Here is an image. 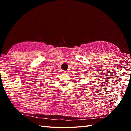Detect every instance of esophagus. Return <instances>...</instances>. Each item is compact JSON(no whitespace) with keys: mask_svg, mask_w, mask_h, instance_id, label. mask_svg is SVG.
<instances>
[{"mask_svg":"<svg viewBox=\"0 0 131 131\" xmlns=\"http://www.w3.org/2000/svg\"><path fill=\"white\" fill-rule=\"evenodd\" d=\"M67 72V71H64V72H63V73H64V74H66Z\"/></svg>","mask_w":131,"mask_h":131,"instance_id":"obj_1","label":"esophagus"}]
</instances>
